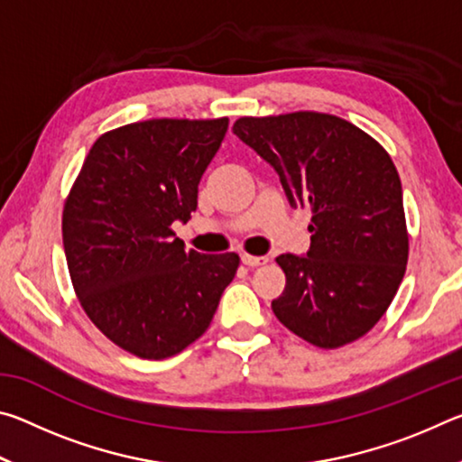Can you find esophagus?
<instances>
[{
	"label": "esophagus",
	"mask_w": 462,
	"mask_h": 462,
	"mask_svg": "<svg viewBox=\"0 0 462 462\" xmlns=\"http://www.w3.org/2000/svg\"><path fill=\"white\" fill-rule=\"evenodd\" d=\"M242 264H246V267H259V264H264L269 259L267 256H253V254H242L240 256Z\"/></svg>",
	"instance_id": "1"
}]
</instances>
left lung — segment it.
Here are the masks:
<instances>
[{"label":"left lung","mask_w":462,"mask_h":462,"mask_svg":"<svg viewBox=\"0 0 462 462\" xmlns=\"http://www.w3.org/2000/svg\"><path fill=\"white\" fill-rule=\"evenodd\" d=\"M234 134L279 175L289 206L311 209L306 254H281L271 308L319 348L361 338L385 314L408 264L397 169L383 146L330 114L240 118Z\"/></svg>","instance_id":"8db88e82"}]
</instances>
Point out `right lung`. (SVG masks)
<instances>
[{
    "mask_svg": "<svg viewBox=\"0 0 462 462\" xmlns=\"http://www.w3.org/2000/svg\"><path fill=\"white\" fill-rule=\"evenodd\" d=\"M228 118L146 120L99 136L62 212V245L85 314L140 358L173 356L208 330L238 254L185 250L171 226L198 209V185Z\"/></svg>",
    "mask_w": 462,
    "mask_h": 462,
    "instance_id": "1",
    "label": "right lung"
}]
</instances>
